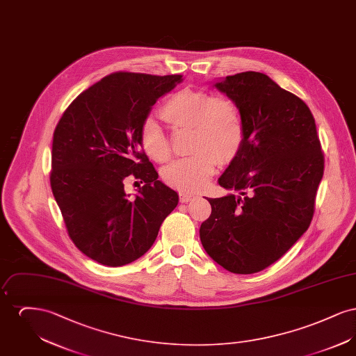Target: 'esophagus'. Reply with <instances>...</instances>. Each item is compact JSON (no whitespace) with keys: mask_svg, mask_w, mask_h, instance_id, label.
Masks as SVG:
<instances>
[{"mask_svg":"<svg viewBox=\"0 0 356 356\" xmlns=\"http://www.w3.org/2000/svg\"><path fill=\"white\" fill-rule=\"evenodd\" d=\"M179 196H180V202H181V203H188V202H191V200L195 197V193H189V192L181 191V192L179 193Z\"/></svg>","mask_w":356,"mask_h":356,"instance_id":"esophagus-1","label":"esophagus"}]
</instances>
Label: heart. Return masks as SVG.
<instances>
[{
  "instance_id": "obj_1",
  "label": "heart",
  "mask_w": 356,
  "mask_h": 356,
  "mask_svg": "<svg viewBox=\"0 0 356 356\" xmlns=\"http://www.w3.org/2000/svg\"><path fill=\"white\" fill-rule=\"evenodd\" d=\"M160 113L173 129H192L189 151L193 153L163 170L164 181L180 191L203 188L215 173L219 160L229 161L241 145L243 118L236 102L227 96L186 88L172 95ZM140 140L144 152L153 161L165 163L170 159V141L154 120L144 121Z\"/></svg>"
}]
</instances>
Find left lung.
<instances>
[{
  "label": "left lung",
  "mask_w": 356,
  "mask_h": 356,
  "mask_svg": "<svg viewBox=\"0 0 356 356\" xmlns=\"http://www.w3.org/2000/svg\"><path fill=\"white\" fill-rule=\"evenodd\" d=\"M236 102L244 136L219 177L229 193L208 199L204 250L222 268L248 275L279 260L308 229L324 156L315 119L267 74L243 72L213 84Z\"/></svg>",
  "instance_id": "left-lung-1"
}]
</instances>
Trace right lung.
Masks as SVG:
<instances>
[{
	"label": "right lung",
	"instance_id": "obj_1",
	"mask_svg": "<svg viewBox=\"0 0 356 356\" xmlns=\"http://www.w3.org/2000/svg\"><path fill=\"white\" fill-rule=\"evenodd\" d=\"M181 77L112 73L79 95L54 129L53 196L74 245L102 266L141 257L179 203L157 180L140 136L153 105ZM128 175L145 181L136 197L123 191Z\"/></svg>",
	"mask_w": 356,
	"mask_h": 356
}]
</instances>
